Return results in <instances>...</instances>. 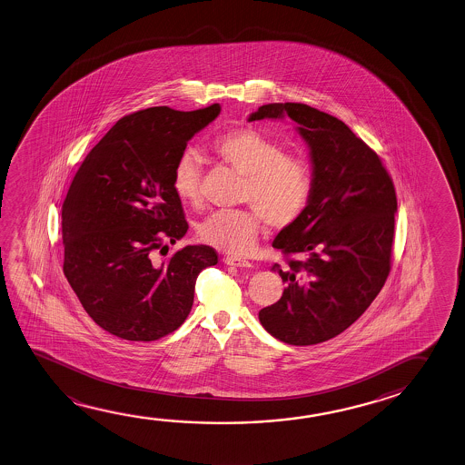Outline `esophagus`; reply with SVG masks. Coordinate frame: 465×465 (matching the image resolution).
Listing matches in <instances>:
<instances>
[{"mask_svg": "<svg viewBox=\"0 0 465 465\" xmlns=\"http://www.w3.org/2000/svg\"><path fill=\"white\" fill-rule=\"evenodd\" d=\"M223 262L226 263V265H232V267L237 268H249L252 267V262H249V260L239 259V257H224Z\"/></svg>", "mask_w": 465, "mask_h": 465, "instance_id": "1", "label": "esophagus"}]
</instances>
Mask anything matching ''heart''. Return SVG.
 Here are the masks:
<instances>
[{"label":"heart","mask_w":465,"mask_h":465,"mask_svg":"<svg viewBox=\"0 0 465 465\" xmlns=\"http://www.w3.org/2000/svg\"><path fill=\"white\" fill-rule=\"evenodd\" d=\"M218 158L245 175L242 203L251 205L236 212H216L200 226V236L208 244L232 255L252 251L265 221L273 228H286L307 208L312 193V171L306 159L284 153L253 128H236L221 134L212 142ZM202 167L197 154L185 150L173 169L175 195L190 205L202 202Z\"/></svg>","instance_id":"heart-1"}]
</instances>
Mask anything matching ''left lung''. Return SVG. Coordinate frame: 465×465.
Returning <instances> with one entry per match:
<instances>
[{"instance_id": "obj_1", "label": "left lung", "mask_w": 465, "mask_h": 465, "mask_svg": "<svg viewBox=\"0 0 465 465\" xmlns=\"http://www.w3.org/2000/svg\"><path fill=\"white\" fill-rule=\"evenodd\" d=\"M292 118L311 150L312 193L298 221L273 247L286 283L282 298L259 312L275 339L306 347L333 339L370 307L391 272L394 182L378 154L341 120L306 104H267L249 115Z\"/></svg>"}]
</instances>
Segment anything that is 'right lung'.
Instances as JSON below:
<instances>
[{
	"instance_id": "add662e5",
	"label": "right lung",
	"mask_w": 465,
	"mask_h": 465,
	"mask_svg": "<svg viewBox=\"0 0 465 465\" xmlns=\"http://www.w3.org/2000/svg\"><path fill=\"white\" fill-rule=\"evenodd\" d=\"M150 107L120 118L89 151L62 206L64 273L101 329L153 341L190 314L197 276L218 263L210 245H185L156 262L164 239L185 236L173 169L187 142L220 115Z\"/></svg>"
}]
</instances>
